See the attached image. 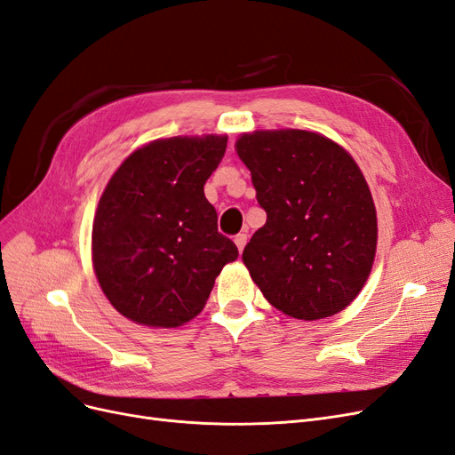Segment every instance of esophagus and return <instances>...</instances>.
Wrapping results in <instances>:
<instances>
[{
    "mask_svg": "<svg viewBox=\"0 0 455 455\" xmlns=\"http://www.w3.org/2000/svg\"><path fill=\"white\" fill-rule=\"evenodd\" d=\"M235 244H237V249H239V252H243V249H244V244H246V233H239V235H235Z\"/></svg>",
    "mask_w": 455,
    "mask_h": 455,
    "instance_id": "34e87169",
    "label": "esophagus"
}]
</instances>
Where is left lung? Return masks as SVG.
I'll return each mask as SVG.
<instances>
[{
  "label": "left lung",
  "mask_w": 455,
  "mask_h": 455,
  "mask_svg": "<svg viewBox=\"0 0 455 455\" xmlns=\"http://www.w3.org/2000/svg\"><path fill=\"white\" fill-rule=\"evenodd\" d=\"M235 148L267 214L243 252L261 294L304 321L346 309L368 279L378 241L361 169L326 136L298 129L243 134Z\"/></svg>",
  "instance_id": "8db88e82"
}]
</instances>
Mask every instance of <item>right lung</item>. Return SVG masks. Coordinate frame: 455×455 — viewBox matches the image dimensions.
Here are the masks:
<instances>
[{"label":"right lung","instance_id":"1","mask_svg":"<svg viewBox=\"0 0 455 455\" xmlns=\"http://www.w3.org/2000/svg\"><path fill=\"white\" fill-rule=\"evenodd\" d=\"M226 146L228 136L214 134L156 140L108 182L92 224V266L127 319L161 328L191 321L222 267L237 259L203 189Z\"/></svg>","mask_w":455,"mask_h":455}]
</instances>
